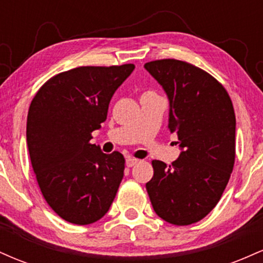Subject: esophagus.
<instances>
[{
  "label": "esophagus",
  "mask_w": 263,
  "mask_h": 263,
  "mask_svg": "<svg viewBox=\"0 0 263 263\" xmlns=\"http://www.w3.org/2000/svg\"><path fill=\"white\" fill-rule=\"evenodd\" d=\"M137 162H138V159L132 158V157H128V158L126 159V164H127V167H134V165H135Z\"/></svg>",
  "instance_id": "esophagus-1"
}]
</instances>
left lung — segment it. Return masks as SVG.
<instances>
[{
    "label": "left lung",
    "instance_id": "obj_1",
    "mask_svg": "<svg viewBox=\"0 0 263 263\" xmlns=\"http://www.w3.org/2000/svg\"><path fill=\"white\" fill-rule=\"evenodd\" d=\"M167 93L168 129L180 155L171 165L152 161L146 184L153 210L173 225L206 216L224 193L235 162V119L230 96L206 71L176 59L144 64Z\"/></svg>",
    "mask_w": 263,
    "mask_h": 263
}]
</instances>
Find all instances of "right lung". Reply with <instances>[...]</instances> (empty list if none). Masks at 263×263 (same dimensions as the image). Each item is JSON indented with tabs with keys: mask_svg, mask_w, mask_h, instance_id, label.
Masks as SVG:
<instances>
[{
	"mask_svg": "<svg viewBox=\"0 0 263 263\" xmlns=\"http://www.w3.org/2000/svg\"><path fill=\"white\" fill-rule=\"evenodd\" d=\"M134 64L79 66L49 79L27 117V146L42 194L65 221L87 225L110 209L123 178L121 153L90 143Z\"/></svg>",
	"mask_w": 263,
	"mask_h": 263,
	"instance_id": "add662e5",
	"label": "right lung"
}]
</instances>
